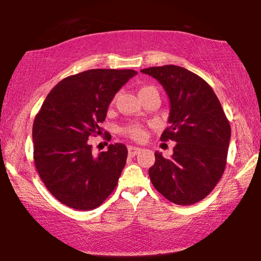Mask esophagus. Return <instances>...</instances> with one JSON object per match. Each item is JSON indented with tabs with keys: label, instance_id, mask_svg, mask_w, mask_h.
Masks as SVG:
<instances>
[{
	"label": "esophagus",
	"instance_id": "obj_1",
	"mask_svg": "<svg viewBox=\"0 0 261 261\" xmlns=\"http://www.w3.org/2000/svg\"><path fill=\"white\" fill-rule=\"evenodd\" d=\"M140 152H141V148L137 147V146H129V147H128V154H129L130 156L137 155Z\"/></svg>",
	"mask_w": 261,
	"mask_h": 261
}]
</instances>
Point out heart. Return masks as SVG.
I'll list each match as a JSON object with an SVG mask.
<instances>
[{"label":"heart","mask_w":261,"mask_h":261,"mask_svg":"<svg viewBox=\"0 0 261 261\" xmlns=\"http://www.w3.org/2000/svg\"><path fill=\"white\" fill-rule=\"evenodd\" d=\"M151 89H154L152 87H145L142 88L140 91H139V94H141V92L144 91H147V90H151ZM126 134L129 135L130 138L135 139V140H142V139L145 138V130L144 128H142L141 126H139V124H132V126H129L128 128H126Z\"/></svg>","instance_id":"heart-1"}]
</instances>
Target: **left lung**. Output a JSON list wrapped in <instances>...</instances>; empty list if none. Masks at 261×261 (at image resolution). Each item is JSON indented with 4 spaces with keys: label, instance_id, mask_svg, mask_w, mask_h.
<instances>
[{
    "label": "left lung",
    "instance_id": "1",
    "mask_svg": "<svg viewBox=\"0 0 261 261\" xmlns=\"http://www.w3.org/2000/svg\"><path fill=\"white\" fill-rule=\"evenodd\" d=\"M155 78L170 99L169 127L160 140L176 142L170 159L155 152L148 174L170 202L190 205L206 197L222 177L230 126L222 106L204 80L177 65L141 70Z\"/></svg>",
    "mask_w": 261,
    "mask_h": 261
}]
</instances>
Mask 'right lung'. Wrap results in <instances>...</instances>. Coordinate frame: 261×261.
Listing matches in <instances>:
<instances>
[{"instance_id": "add662e5", "label": "right lung", "mask_w": 261, "mask_h": 261, "mask_svg": "<svg viewBox=\"0 0 261 261\" xmlns=\"http://www.w3.org/2000/svg\"><path fill=\"white\" fill-rule=\"evenodd\" d=\"M138 72L92 69L60 81L33 123L34 164L47 190L70 208H97L115 189L127 159L123 144L91 152L89 138L101 124L114 96ZM110 134H107V139Z\"/></svg>"}]
</instances>
